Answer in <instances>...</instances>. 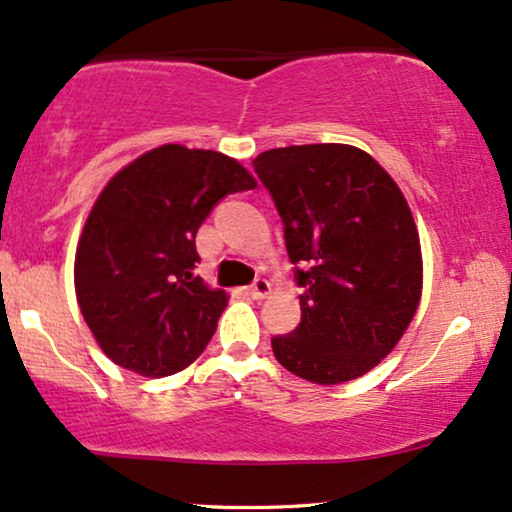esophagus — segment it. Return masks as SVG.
<instances>
[{
    "mask_svg": "<svg viewBox=\"0 0 512 512\" xmlns=\"http://www.w3.org/2000/svg\"><path fill=\"white\" fill-rule=\"evenodd\" d=\"M269 290H271V286H269L267 278H257V281L248 288V295L252 297V300H264V297L269 295Z\"/></svg>",
    "mask_w": 512,
    "mask_h": 512,
    "instance_id": "esophagus-1",
    "label": "esophagus"
}]
</instances>
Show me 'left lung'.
Segmentation results:
<instances>
[{
  "label": "left lung",
  "instance_id": "1",
  "mask_svg": "<svg viewBox=\"0 0 512 512\" xmlns=\"http://www.w3.org/2000/svg\"><path fill=\"white\" fill-rule=\"evenodd\" d=\"M255 172L286 226L302 321L271 340L297 378H361L397 347L423 295V255L404 193L349 144L271 148Z\"/></svg>",
  "mask_w": 512,
  "mask_h": 512
}]
</instances>
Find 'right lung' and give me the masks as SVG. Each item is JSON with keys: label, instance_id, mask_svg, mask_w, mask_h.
<instances>
[{"label": "right lung", "instance_id": "obj_1", "mask_svg": "<svg viewBox=\"0 0 512 512\" xmlns=\"http://www.w3.org/2000/svg\"><path fill=\"white\" fill-rule=\"evenodd\" d=\"M257 179L229 155L165 144L103 186L75 252V295L108 359L146 378L193 364L229 295L193 274L196 234L226 193Z\"/></svg>", "mask_w": 512, "mask_h": 512}]
</instances>
